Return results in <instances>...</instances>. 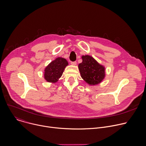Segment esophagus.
Wrapping results in <instances>:
<instances>
[{
	"instance_id": "34e87169",
	"label": "esophagus",
	"mask_w": 146,
	"mask_h": 146,
	"mask_svg": "<svg viewBox=\"0 0 146 146\" xmlns=\"http://www.w3.org/2000/svg\"><path fill=\"white\" fill-rule=\"evenodd\" d=\"M70 64H71V65H74V66H75V65H77V62H76V61L71 62H70Z\"/></svg>"
}]
</instances>
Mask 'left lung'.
I'll return each mask as SVG.
<instances>
[{"mask_svg":"<svg viewBox=\"0 0 146 146\" xmlns=\"http://www.w3.org/2000/svg\"><path fill=\"white\" fill-rule=\"evenodd\" d=\"M82 62L78 65L82 78L88 84L95 85L100 84L106 76V69L92 56H82Z\"/></svg>","mask_w":146,"mask_h":146,"instance_id":"left-lung-1","label":"left lung"}]
</instances>
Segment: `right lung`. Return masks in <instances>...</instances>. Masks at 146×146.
<instances>
[{
    "label": "right lung",
    "mask_w": 146,
    "mask_h": 146,
    "mask_svg": "<svg viewBox=\"0 0 146 146\" xmlns=\"http://www.w3.org/2000/svg\"><path fill=\"white\" fill-rule=\"evenodd\" d=\"M67 65L68 62L66 59L62 57L56 58L45 68L44 78L48 82H57Z\"/></svg>",
    "instance_id": "add662e5"
}]
</instances>
